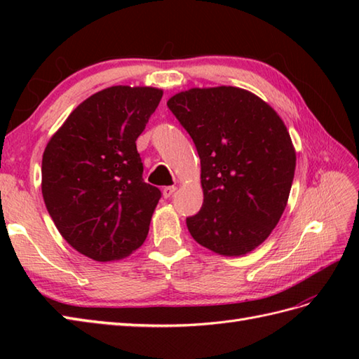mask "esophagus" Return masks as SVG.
I'll return each mask as SVG.
<instances>
[{
  "mask_svg": "<svg viewBox=\"0 0 359 359\" xmlns=\"http://www.w3.org/2000/svg\"><path fill=\"white\" fill-rule=\"evenodd\" d=\"M175 189H177L175 187H165L163 188V197H165V199H170V197L174 194Z\"/></svg>",
  "mask_w": 359,
  "mask_h": 359,
  "instance_id": "esophagus-1",
  "label": "esophagus"
}]
</instances>
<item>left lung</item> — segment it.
<instances>
[{
	"mask_svg": "<svg viewBox=\"0 0 359 359\" xmlns=\"http://www.w3.org/2000/svg\"><path fill=\"white\" fill-rule=\"evenodd\" d=\"M168 108L201 157L202 210L187 219L193 239L222 256H243L269 238L292 189L296 151L271 106L247 89L191 88Z\"/></svg>",
	"mask_w": 359,
	"mask_h": 359,
	"instance_id": "left-lung-1",
	"label": "left lung"
}]
</instances>
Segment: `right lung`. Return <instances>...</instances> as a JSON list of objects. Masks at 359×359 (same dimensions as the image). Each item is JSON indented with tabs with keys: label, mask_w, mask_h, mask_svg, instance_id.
<instances>
[{
	"label": "right lung",
	"mask_w": 359,
	"mask_h": 359,
	"mask_svg": "<svg viewBox=\"0 0 359 359\" xmlns=\"http://www.w3.org/2000/svg\"><path fill=\"white\" fill-rule=\"evenodd\" d=\"M163 90L111 86L75 108L46 144L41 193L65 241L98 262L144 242L160 189L143 182L135 140Z\"/></svg>",
	"instance_id": "obj_1"
}]
</instances>
